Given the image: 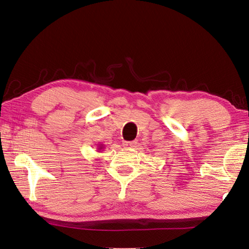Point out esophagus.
Masks as SVG:
<instances>
[{"label": "esophagus", "instance_id": "34e87169", "mask_svg": "<svg viewBox=\"0 0 249 249\" xmlns=\"http://www.w3.org/2000/svg\"><path fill=\"white\" fill-rule=\"evenodd\" d=\"M123 146L125 148H132V147L135 146V142H124Z\"/></svg>", "mask_w": 249, "mask_h": 249}]
</instances>
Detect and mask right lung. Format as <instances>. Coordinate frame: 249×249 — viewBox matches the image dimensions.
Masks as SVG:
<instances>
[{
  "label": "right lung",
  "mask_w": 249,
  "mask_h": 249,
  "mask_svg": "<svg viewBox=\"0 0 249 249\" xmlns=\"http://www.w3.org/2000/svg\"><path fill=\"white\" fill-rule=\"evenodd\" d=\"M102 149H104V145L103 144H99L98 145V151H101Z\"/></svg>",
  "instance_id": "add662e5"
}]
</instances>
